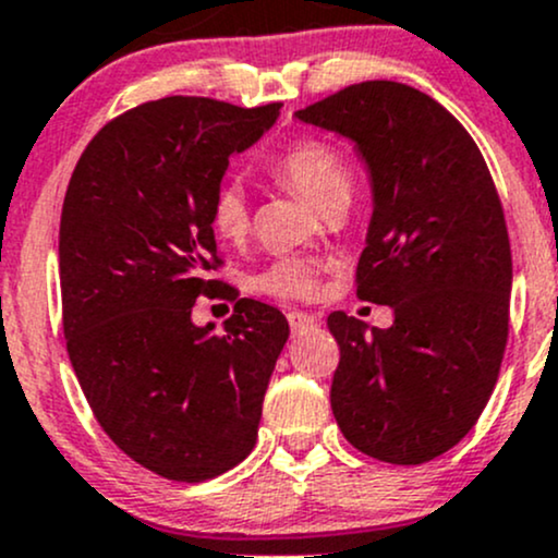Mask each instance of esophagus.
Masks as SVG:
<instances>
[{"mask_svg": "<svg viewBox=\"0 0 558 558\" xmlns=\"http://www.w3.org/2000/svg\"><path fill=\"white\" fill-rule=\"evenodd\" d=\"M289 326L293 333H302V330L317 326V320L312 315H307V312H289Z\"/></svg>", "mask_w": 558, "mask_h": 558, "instance_id": "esophagus-1", "label": "esophagus"}]
</instances>
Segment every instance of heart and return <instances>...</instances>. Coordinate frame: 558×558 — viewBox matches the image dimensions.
<instances>
[{"label":"heart","mask_w":558,"mask_h":558,"mask_svg":"<svg viewBox=\"0 0 558 558\" xmlns=\"http://www.w3.org/2000/svg\"><path fill=\"white\" fill-rule=\"evenodd\" d=\"M278 182L310 201L317 211L347 206L352 195V169L333 145L323 140H299L269 163ZM251 228V209L241 182H225L211 201V230L222 241H241ZM315 262L286 256L256 275V289L278 299H310L317 291Z\"/></svg>","instance_id":"b5f03b06"}]
</instances>
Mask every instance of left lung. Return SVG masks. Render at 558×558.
Instances as JSON below:
<instances>
[{"instance_id": "1", "label": "left lung", "mask_w": 558, "mask_h": 558, "mask_svg": "<svg viewBox=\"0 0 558 558\" xmlns=\"http://www.w3.org/2000/svg\"><path fill=\"white\" fill-rule=\"evenodd\" d=\"M352 140L373 193L357 296L389 328L330 312L341 360L330 408L365 456L415 466L461 442L485 410L508 339L511 246L498 190L471 134L400 82H363L296 110Z\"/></svg>"}]
</instances>
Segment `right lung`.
<instances>
[{
	"instance_id": "obj_1",
	"label": "right lung",
	"mask_w": 558,
	"mask_h": 558,
	"mask_svg": "<svg viewBox=\"0 0 558 558\" xmlns=\"http://www.w3.org/2000/svg\"><path fill=\"white\" fill-rule=\"evenodd\" d=\"M280 106L163 97L108 121L73 169L60 217L65 344L102 432L132 461L204 482L243 461L289 339L280 310L238 299L225 333L195 326L217 259L211 201L232 153Z\"/></svg>"
}]
</instances>
